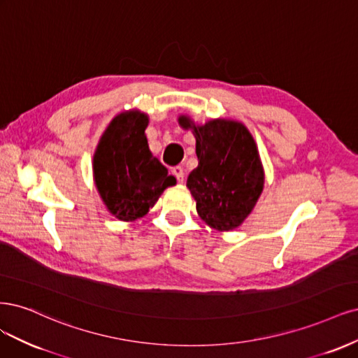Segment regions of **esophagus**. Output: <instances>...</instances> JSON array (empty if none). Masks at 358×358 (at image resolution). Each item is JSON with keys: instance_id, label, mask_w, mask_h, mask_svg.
<instances>
[{"instance_id": "obj_1", "label": "esophagus", "mask_w": 358, "mask_h": 358, "mask_svg": "<svg viewBox=\"0 0 358 358\" xmlns=\"http://www.w3.org/2000/svg\"><path fill=\"white\" fill-rule=\"evenodd\" d=\"M172 176H174V177L177 178L178 182H182V180H184V169H182L181 166L172 168Z\"/></svg>"}]
</instances>
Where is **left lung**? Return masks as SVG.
Returning <instances> with one entry per match:
<instances>
[{
	"label": "left lung",
	"instance_id": "1",
	"mask_svg": "<svg viewBox=\"0 0 358 358\" xmlns=\"http://www.w3.org/2000/svg\"><path fill=\"white\" fill-rule=\"evenodd\" d=\"M182 129L196 138L198 168L187 178L196 211L210 227L229 232L255 210L264 187V169L255 138L244 123L211 119L196 124L178 116Z\"/></svg>",
	"mask_w": 358,
	"mask_h": 358
}]
</instances>
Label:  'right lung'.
<instances>
[{
	"label": "right lung",
	"instance_id": "add662e5",
	"mask_svg": "<svg viewBox=\"0 0 358 358\" xmlns=\"http://www.w3.org/2000/svg\"><path fill=\"white\" fill-rule=\"evenodd\" d=\"M148 116L140 110L122 111L99 138L92 169L107 211L122 222L144 217L165 189L177 180L150 152Z\"/></svg>",
	"mask_w": 358,
	"mask_h": 358
}]
</instances>
